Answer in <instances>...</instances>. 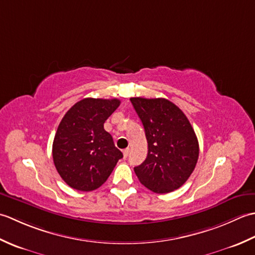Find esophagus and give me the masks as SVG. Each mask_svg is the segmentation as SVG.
<instances>
[{
  "label": "esophagus",
  "mask_w": 255,
  "mask_h": 255,
  "mask_svg": "<svg viewBox=\"0 0 255 255\" xmlns=\"http://www.w3.org/2000/svg\"><path fill=\"white\" fill-rule=\"evenodd\" d=\"M123 153H124V158L126 159L127 156H128V153H129V148H127V149H125L124 151H123Z\"/></svg>",
  "instance_id": "obj_1"
}]
</instances>
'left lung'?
Instances as JSON below:
<instances>
[{
    "label": "left lung",
    "mask_w": 255,
    "mask_h": 255,
    "mask_svg": "<svg viewBox=\"0 0 255 255\" xmlns=\"http://www.w3.org/2000/svg\"><path fill=\"white\" fill-rule=\"evenodd\" d=\"M148 141V155L134 166L140 183L165 194L180 188L196 166L199 147L191 123L180 108L165 99L131 97Z\"/></svg>",
    "instance_id": "8db88e82"
}]
</instances>
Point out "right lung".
I'll use <instances>...</instances> for the list:
<instances>
[{"instance_id": "add662e5", "label": "right lung", "mask_w": 255, "mask_h": 255, "mask_svg": "<svg viewBox=\"0 0 255 255\" xmlns=\"http://www.w3.org/2000/svg\"><path fill=\"white\" fill-rule=\"evenodd\" d=\"M117 99H83L70 108L57 129L52 143L56 169L70 187L91 192L106 182L123 153L104 129L117 110Z\"/></svg>"}]
</instances>
